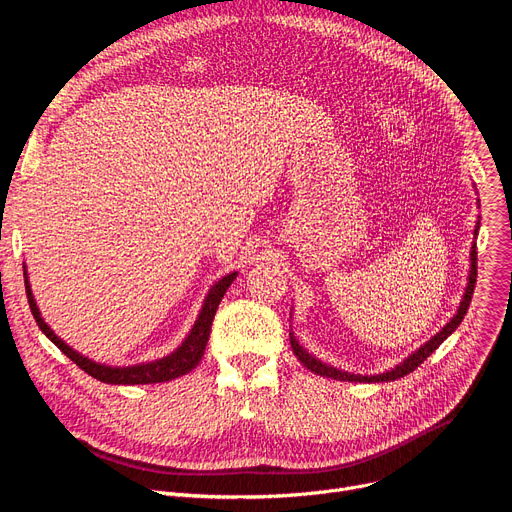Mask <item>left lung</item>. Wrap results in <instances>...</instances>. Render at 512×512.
I'll return each mask as SVG.
<instances>
[{
    "label": "left lung",
    "mask_w": 512,
    "mask_h": 512,
    "mask_svg": "<svg viewBox=\"0 0 512 512\" xmlns=\"http://www.w3.org/2000/svg\"><path fill=\"white\" fill-rule=\"evenodd\" d=\"M477 230H479V226L475 228V234H477ZM475 282H477V247L473 245V249H471V274H469V284H467V290H465V297H463V303H461V307H459V311H456V315L448 321V324L434 336V338H429V342H425L419 351H415L409 359H405L402 361L400 365H396L394 369H390V371H386V373H380V375H357V373H346V371H340V369H336V367H330V365H326V363H321L319 359H315V357H311L307 351H303V346L297 342V338H294L292 334H290V346H292V353L299 357V361L309 369V371H313V373H317V375H324V378H332V380H342V382H394V380H398V378H405L407 373H411V371H415L429 355H432L436 348L456 330L461 326V321H463V317H465V313H467V309H469V303H471V297H473V290H475Z\"/></svg>",
    "instance_id": "left-lung-1"
}]
</instances>
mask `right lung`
I'll use <instances>...</instances> for the list:
<instances>
[{"instance_id":"right-lung-1","label":"right lung","mask_w":512,"mask_h":512,"mask_svg":"<svg viewBox=\"0 0 512 512\" xmlns=\"http://www.w3.org/2000/svg\"><path fill=\"white\" fill-rule=\"evenodd\" d=\"M236 278V272L234 274H228L226 278H222L218 284H215L207 299H205V305L201 309V315L199 319L195 321V326L191 330V334H188V338L182 342V346L178 348L176 353H172L170 357H164L159 361H153V363H143V365H134V367H107V365H99V363H93L89 361L87 357L78 355L76 351H72V348L62 342L56 334H53L49 330V326L43 321L39 309H37V303L33 299V292H31V286H29V280H24V286H26V299H29V307H31V313L37 321V326L41 328V332L56 344L60 351L70 359L74 361L80 369H83L85 373H89L91 378L103 382V384H157V382H168V380H174V378H180V375L188 373L191 369H195L205 353V346H207V340H209V332H211V321H213V315H215V309H218L220 301L224 299V294L228 290V286L234 282Z\"/></svg>"}]
</instances>
